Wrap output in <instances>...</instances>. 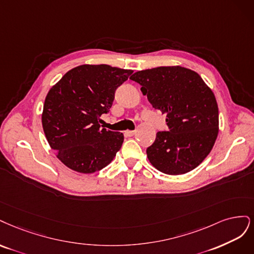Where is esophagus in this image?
<instances>
[{
	"label": "esophagus",
	"instance_id": "obj_1",
	"mask_svg": "<svg viewBox=\"0 0 254 254\" xmlns=\"http://www.w3.org/2000/svg\"><path fill=\"white\" fill-rule=\"evenodd\" d=\"M125 134H126V136H127V137H132V136L135 135V130H126Z\"/></svg>",
	"mask_w": 254,
	"mask_h": 254
}]
</instances>
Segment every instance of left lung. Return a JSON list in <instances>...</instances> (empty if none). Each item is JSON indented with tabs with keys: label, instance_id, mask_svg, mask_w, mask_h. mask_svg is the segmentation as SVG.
<instances>
[{
	"label": "left lung",
	"instance_id": "8db88e82",
	"mask_svg": "<svg viewBox=\"0 0 254 254\" xmlns=\"http://www.w3.org/2000/svg\"><path fill=\"white\" fill-rule=\"evenodd\" d=\"M129 79L167 116L169 130L158 132L146 149L151 165L169 175L198 167L218 135V106L212 89L197 72L178 65L139 70Z\"/></svg>",
	"mask_w": 254,
	"mask_h": 254
}]
</instances>
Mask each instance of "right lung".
Segmentation results:
<instances>
[{"label": "right lung", "mask_w": 254, "mask_h": 254, "mask_svg": "<svg viewBox=\"0 0 254 254\" xmlns=\"http://www.w3.org/2000/svg\"><path fill=\"white\" fill-rule=\"evenodd\" d=\"M132 69L83 64L68 70L48 91L42 112L45 137L63 165L91 174L116 156L124 134L100 128V116L111 110L118 86Z\"/></svg>", "instance_id": "add662e5"}]
</instances>
